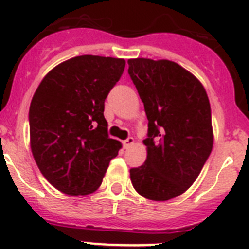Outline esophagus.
I'll list each match as a JSON object with an SVG mask.
<instances>
[{"label": "esophagus", "mask_w": 249, "mask_h": 249, "mask_svg": "<svg viewBox=\"0 0 249 249\" xmlns=\"http://www.w3.org/2000/svg\"><path fill=\"white\" fill-rule=\"evenodd\" d=\"M134 144V138L133 137H128L125 141H123V145H124V148H129L130 145H133Z\"/></svg>", "instance_id": "34e87169"}]
</instances>
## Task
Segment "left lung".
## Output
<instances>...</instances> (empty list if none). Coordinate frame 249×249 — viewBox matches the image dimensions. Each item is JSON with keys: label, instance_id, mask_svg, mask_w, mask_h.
<instances>
[{"label": "left lung", "instance_id": "obj_1", "mask_svg": "<svg viewBox=\"0 0 249 249\" xmlns=\"http://www.w3.org/2000/svg\"><path fill=\"white\" fill-rule=\"evenodd\" d=\"M128 64L148 119L147 160L130 170L131 183L145 199L166 201L195 182L212 153L210 102L199 79L175 62Z\"/></svg>", "mask_w": 249, "mask_h": 249}]
</instances>
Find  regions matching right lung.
<instances>
[{
	"instance_id": "add662e5",
	"label": "right lung",
	"mask_w": 249,
	"mask_h": 249,
	"mask_svg": "<svg viewBox=\"0 0 249 249\" xmlns=\"http://www.w3.org/2000/svg\"><path fill=\"white\" fill-rule=\"evenodd\" d=\"M125 60L99 55L68 59L50 71L29 110L30 144L43 176L67 195L100 187L121 144L108 137L105 100Z\"/></svg>"
}]
</instances>
